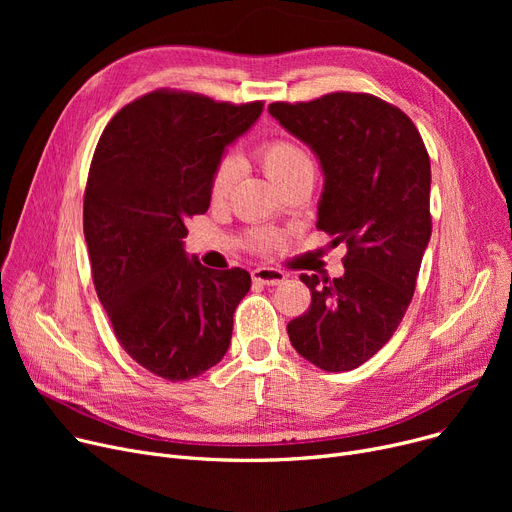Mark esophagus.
Here are the masks:
<instances>
[{"label":"esophagus","mask_w":512,"mask_h":512,"mask_svg":"<svg viewBox=\"0 0 512 512\" xmlns=\"http://www.w3.org/2000/svg\"><path fill=\"white\" fill-rule=\"evenodd\" d=\"M253 280L263 284V286H278L286 280V274L280 270H274V267H257V270L251 272Z\"/></svg>","instance_id":"34e87169"}]
</instances>
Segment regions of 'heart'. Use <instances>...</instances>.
Segmentation results:
<instances>
[{"mask_svg": "<svg viewBox=\"0 0 512 512\" xmlns=\"http://www.w3.org/2000/svg\"><path fill=\"white\" fill-rule=\"evenodd\" d=\"M259 159H261V166H263L265 174L270 176V180L274 184L294 172L303 170V168H313L311 157L307 155V151L303 147H299L297 143L284 141V139L261 145ZM234 178H236V164L232 159H224L218 166V170H215L213 180H211V199H215V201L224 199L230 191V186L234 184Z\"/></svg>", "mask_w": 512, "mask_h": 512, "instance_id": "1", "label": "heart"}]
</instances>
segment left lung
Wrapping results in <instances>:
<instances>
[{"instance_id": "8db88e82", "label": "left lung", "mask_w": 512, "mask_h": 512, "mask_svg": "<svg viewBox=\"0 0 512 512\" xmlns=\"http://www.w3.org/2000/svg\"><path fill=\"white\" fill-rule=\"evenodd\" d=\"M270 114L319 161L317 228L346 247L344 276L301 274L311 307L286 326L301 357L351 371L392 338L413 299L432 236L429 155L398 107L365 93L272 103Z\"/></svg>"}]
</instances>
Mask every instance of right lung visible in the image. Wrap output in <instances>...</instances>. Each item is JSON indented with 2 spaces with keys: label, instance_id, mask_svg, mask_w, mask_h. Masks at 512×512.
Returning a JSON list of instances; mask_svg holds the SVG:
<instances>
[{
  "label": "right lung",
  "instance_id": "obj_1",
  "mask_svg": "<svg viewBox=\"0 0 512 512\" xmlns=\"http://www.w3.org/2000/svg\"><path fill=\"white\" fill-rule=\"evenodd\" d=\"M261 112V101L155 91L122 107L97 143L83 209L95 290L124 351L164 380L224 359L251 288L247 270H209L182 238L209 209L226 149Z\"/></svg>",
  "mask_w": 512,
  "mask_h": 512
}]
</instances>
